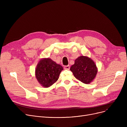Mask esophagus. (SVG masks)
<instances>
[{
  "instance_id": "34e87169",
  "label": "esophagus",
  "mask_w": 127,
  "mask_h": 127,
  "mask_svg": "<svg viewBox=\"0 0 127 127\" xmlns=\"http://www.w3.org/2000/svg\"><path fill=\"white\" fill-rule=\"evenodd\" d=\"M70 68V66L69 65H67L64 66V69L66 70H69Z\"/></svg>"
}]
</instances>
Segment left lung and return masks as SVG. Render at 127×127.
<instances>
[{
  "label": "left lung",
  "mask_w": 127,
  "mask_h": 127,
  "mask_svg": "<svg viewBox=\"0 0 127 127\" xmlns=\"http://www.w3.org/2000/svg\"><path fill=\"white\" fill-rule=\"evenodd\" d=\"M74 77L84 84H90L97 74L98 69L93 60L87 57L81 56L77 58L70 68Z\"/></svg>",
  "instance_id": "obj_1"
}]
</instances>
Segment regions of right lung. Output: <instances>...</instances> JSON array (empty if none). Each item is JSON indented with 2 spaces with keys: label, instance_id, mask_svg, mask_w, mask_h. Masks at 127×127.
I'll list each match as a JSON object with an SVG mask.
<instances>
[{
  "label": "right lung",
  "instance_id": "1",
  "mask_svg": "<svg viewBox=\"0 0 127 127\" xmlns=\"http://www.w3.org/2000/svg\"><path fill=\"white\" fill-rule=\"evenodd\" d=\"M62 66L52 61L50 58L39 60L35 68V77L38 83L44 88H49L58 80Z\"/></svg>",
  "mask_w": 127,
  "mask_h": 127
}]
</instances>
